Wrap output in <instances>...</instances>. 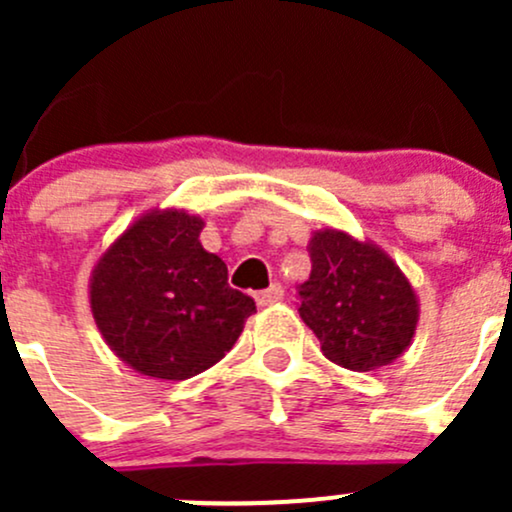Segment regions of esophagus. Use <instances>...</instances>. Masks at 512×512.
<instances>
[{"label": "esophagus", "instance_id": "1", "mask_svg": "<svg viewBox=\"0 0 512 512\" xmlns=\"http://www.w3.org/2000/svg\"><path fill=\"white\" fill-rule=\"evenodd\" d=\"M282 297H285V289H282V285H270L267 289H262V292L255 294L260 307H272V304L282 302Z\"/></svg>", "mask_w": 512, "mask_h": 512}]
</instances>
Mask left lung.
<instances>
[{
    "label": "left lung",
    "instance_id": "1",
    "mask_svg": "<svg viewBox=\"0 0 512 512\" xmlns=\"http://www.w3.org/2000/svg\"><path fill=\"white\" fill-rule=\"evenodd\" d=\"M312 275L299 289V317L322 354L349 371H374L411 347L418 294L401 267L371 240L322 227L309 237Z\"/></svg>",
    "mask_w": 512,
    "mask_h": 512
}]
</instances>
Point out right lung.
Masks as SVG:
<instances>
[{"label":"right lung","instance_id":"obj_1","mask_svg":"<svg viewBox=\"0 0 512 512\" xmlns=\"http://www.w3.org/2000/svg\"><path fill=\"white\" fill-rule=\"evenodd\" d=\"M205 220L183 208L138 215L101 252L89 304L103 342L151 379L183 381L235 347L255 302L227 285L200 242Z\"/></svg>","mask_w":512,"mask_h":512}]
</instances>
